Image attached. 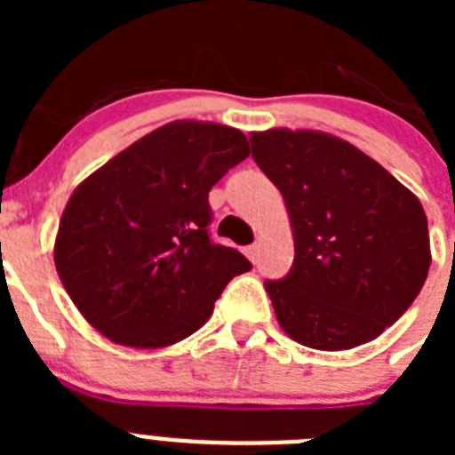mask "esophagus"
Returning <instances> with one entry per match:
<instances>
[{
	"label": "esophagus",
	"mask_w": 455,
	"mask_h": 455,
	"mask_svg": "<svg viewBox=\"0 0 455 455\" xmlns=\"http://www.w3.org/2000/svg\"><path fill=\"white\" fill-rule=\"evenodd\" d=\"M243 252H246V257H248V259H251V262H255L257 252H259V246H257V243H252V246L243 248Z\"/></svg>",
	"instance_id": "obj_1"
}]
</instances>
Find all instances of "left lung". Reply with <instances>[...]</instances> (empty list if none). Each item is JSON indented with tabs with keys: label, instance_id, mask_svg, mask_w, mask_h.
I'll return each instance as SVG.
<instances>
[{
	"label": "left lung",
	"instance_id": "obj_1",
	"mask_svg": "<svg viewBox=\"0 0 455 455\" xmlns=\"http://www.w3.org/2000/svg\"><path fill=\"white\" fill-rule=\"evenodd\" d=\"M251 148L291 216V268L264 283L283 331L319 351L376 339L412 305L428 275L421 203L371 156L335 136L255 132Z\"/></svg>",
	"mask_w": 455,
	"mask_h": 455
}]
</instances>
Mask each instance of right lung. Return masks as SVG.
I'll return each instance as SVG.
<instances>
[{
  "mask_svg": "<svg viewBox=\"0 0 455 455\" xmlns=\"http://www.w3.org/2000/svg\"><path fill=\"white\" fill-rule=\"evenodd\" d=\"M251 155L246 136L175 120L79 184L54 264L72 303L116 344L159 348L193 335L252 264L214 243L209 191Z\"/></svg>",
  "mask_w": 455,
  "mask_h": 455,
  "instance_id": "add662e5",
  "label": "right lung"
}]
</instances>
